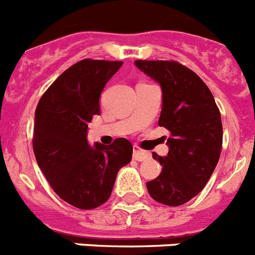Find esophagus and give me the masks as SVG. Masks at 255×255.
Returning a JSON list of instances; mask_svg holds the SVG:
<instances>
[{"instance_id":"obj_1","label":"esophagus","mask_w":255,"mask_h":255,"mask_svg":"<svg viewBox=\"0 0 255 255\" xmlns=\"http://www.w3.org/2000/svg\"><path fill=\"white\" fill-rule=\"evenodd\" d=\"M150 157V153L147 151H143L138 147V146H134L133 147V159L137 160V161H144L146 159Z\"/></svg>"}]
</instances>
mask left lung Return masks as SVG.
<instances>
[{"label": "left lung", "mask_w": 255, "mask_h": 255, "mask_svg": "<svg viewBox=\"0 0 255 255\" xmlns=\"http://www.w3.org/2000/svg\"><path fill=\"white\" fill-rule=\"evenodd\" d=\"M134 65L161 86L159 126L171 134L167 156L152 152L162 169L146 184L148 193L162 205H184L205 188L219 162L221 114L207 85L179 62L138 59Z\"/></svg>", "instance_id": "left-lung-1"}]
</instances>
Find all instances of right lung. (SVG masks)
Masks as SVG:
<instances>
[{"label":"right lung","instance_id":"add662e5","mask_svg":"<svg viewBox=\"0 0 255 255\" xmlns=\"http://www.w3.org/2000/svg\"><path fill=\"white\" fill-rule=\"evenodd\" d=\"M122 61L82 59L62 73L38 103L33 148L40 170L63 201L93 210L109 199L119 169L129 164L132 143H88V125L100 114V94Z\"/></svg>","mask_w":255,"mask_h":255}]
</instances>
